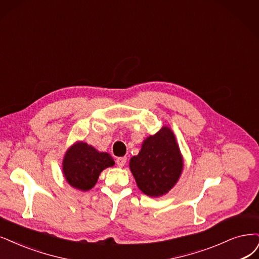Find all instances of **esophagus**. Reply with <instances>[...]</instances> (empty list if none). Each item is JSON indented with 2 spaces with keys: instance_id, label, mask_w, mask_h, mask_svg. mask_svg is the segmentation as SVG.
Returning a JSON list of instances; mask_svg holds the SVG:
<instances>
[{
  "instance_id": "obj_1",
  "label": "esophagus",
  "mask_w": 259,
  "mask_h": 259,
  "mask_svg": "<svg viewBox=\"0 0 259 259\" xmlns=\"http://www.w3.org/2000/svg\"><path fill=\"white\" fill-rule=\"evenodd\" d=\"M127 162V158L126 157H119L116 159V164L119 166V167H122L124 164H126Z\"/></svg>"
}]
</instances>
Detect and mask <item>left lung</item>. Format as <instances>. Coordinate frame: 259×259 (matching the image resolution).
<instances>
[{
  "label": "left lung",
  "instance_id": "1",
  "mask_svg": "<svg viewBox=\"0 0 259 259\" xmlns=\"http://www.w3.org/2000/svg\"><path fill=\"white\" fill-rule=\"evenodd\" d=\"M183 166L174 133L167 127L147 138L139 155L130 160V169L139 189L154 197L167 193L175 186Z\"/></svg>",
  "mask_w": 259,
  "mask_h": 259
}]
</instances>
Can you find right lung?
Returning <instances> with one entry per match:
<instances>
[{"label":"right lung","instance_id":"1","mask_svg":"<svg viewBox=\"0 0 259 259\" xmlns=\"http://www.w3.org/2000/svg\"><path fill=\"white\" fill-rule=\"evenodd\" d=\"M114 165L113 158L107 152H99L86 143L79 142L66 152L63 170L68 184L81 191H89L101 171Z\"/></svg>","mask_w":259,"mask_h":259}]
</instances>
